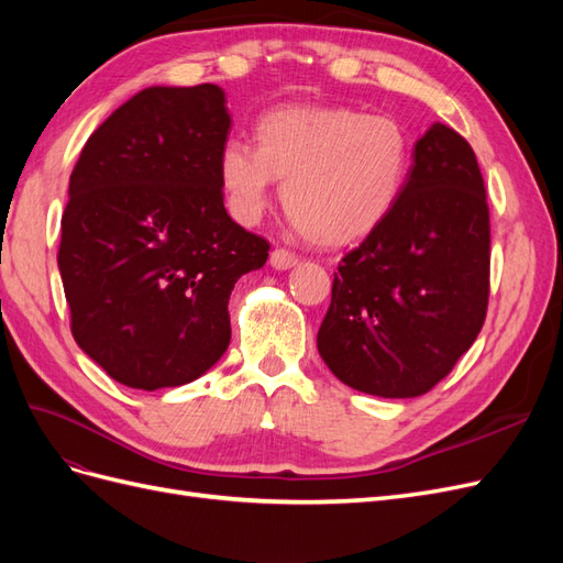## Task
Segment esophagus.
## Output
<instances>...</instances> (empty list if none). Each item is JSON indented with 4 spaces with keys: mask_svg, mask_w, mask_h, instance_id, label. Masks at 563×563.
I'll use <instances>...</instances> for the list:
<instances>
[{
    "mask_svg": "<svg viewBox=\"0 0 563 563\" xmlns=\"http://www.w3.org/2000/svg\"><path fill=\"white\" fill-rule=\"evenodd\" d=\"M269 265L275 269H291L298 265V255L288 249H275L269 253Z\"/></svg>",
    "mask_w": 563,
    "mask_h": 563,
    "instance_id": "34e87169",
    "label": "esophagus"
}]
</instances>
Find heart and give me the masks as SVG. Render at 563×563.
I'll use <instances>...</instances> for the list:
<instances>
[{"instance_id": "obj_1", "label": "heart", "mask_w": 563, "mask_h": 563, "mask_svg": "<svg viewBox=\"0 0 563 563\" xmlns=\"http://www.w3.org/2000/svg\"><path fill=\"white\" fill-rule=\"evenodd\" d=\"M258 147L228 139L218 180L230 213L255 223L275 178L296 230L314 244L343 246L371 234L397 207L411 143L391 117L352 108L284 106L255 124Z\"/></svg>"}]
</instances>
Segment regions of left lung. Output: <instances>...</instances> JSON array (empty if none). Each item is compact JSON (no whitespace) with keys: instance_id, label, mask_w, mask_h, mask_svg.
I'll use <instances>...</instances> for the list:
<instances>
[{"instance_id":"obj_1","label":"left lung","mask_w":563,"mask_h":563,"mask_svg":"<svg viewBox=\"0 0 563 563\" xmlns=\"http://www.w3.org/2000/svg\"><path fill=\"white\" fill-rule=\"evenodd\" d=\"M490 225L474 150L446 124L413 147L397 207L338 265L317 350L333 376L385 399L430 391L479 335Z\"/></svg>"}]
</instances>
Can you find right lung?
<instances>
[{"instance_id":"right-lung-1","label":"right lung","mask_w":563,"mask_h":563,"mask_svg":"<svg viewBox=\"0 0 563 563\" xmlns=\"http://www.w3.org/2000/svg\"><path fill=\"white\" fill-rule=\"evenodd\" d=\"M230 124L216 84L150 87L91 133L70 176L58 269L73 335L126 387L203 376L230 345L236 279L267 261L223 203Z\"/></svg>"}]
</instances>
